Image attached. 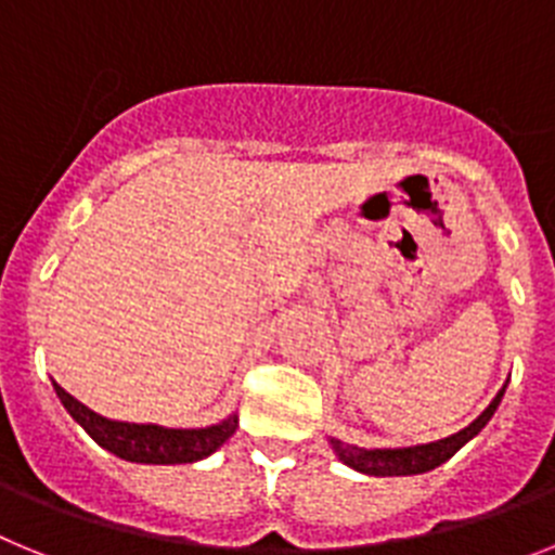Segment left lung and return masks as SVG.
Segmentation results:
<instances>
[{"mask_svg":"<svg viewBox=\"0 0 555 555\" xmlns=\"http://www.w3.org/2000/svg\"><path fill=\"white\" fill-rule=\"evenodd\" d=\"M505 393V385L498 391V397L491 399V404L480 413L469 427L457 430L455 436L438 438L430 444H416V447H399V450H365V447L344 444L340 438H330L335 455L344 461L346 466H351L354 472H363V475H374V478H402V475H422V472H430L436 466H441L444 461H450L466 441L478 436L483 430L489 418L498 411L500 399Z\"/></svg>","mask_w":555,"mask_h":555,"instance_id":"8db88e82","label":"left lung"}]
</instances>
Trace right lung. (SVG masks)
Masks as SVG:
<instances>
[{"instance_id":"obj_1","label":"right lung","mask_w":555,"mask_h":555,"mask_svg":"<svg viewBox=\"0 0 555 555\" xmlns=\"http://www.w3.org/2000/svg\"><path fill=\"white\" fill-rule=\"evenodd\" d=\"M55 393L75 418L103 450L114 452L122 461L131 464H195L201 457L211 455L215 450L229 441L237 430V413L209 427H192V430H178V427H158V424H133L114 422L100 413L89 411L83 402H77L72 393H66L57 383Z\"/></svg>"}]
</instances>
